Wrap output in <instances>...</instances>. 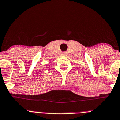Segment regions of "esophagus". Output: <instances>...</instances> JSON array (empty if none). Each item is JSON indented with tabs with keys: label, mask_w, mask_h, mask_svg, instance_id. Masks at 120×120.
I'll use <instances>...</instances> for the list:
<instances>
[{
	"label": "esophagus",
	"mask_w": 120,
	"mask_h": 120,
	"mask_svg": "<svg viewBox=\"0 0 120 120\" xmlns=\"http://www.w3.org/2000/svg\"><path fill=\"white\" fill-rule=\"evenodd\" d=\"M62 54H63V55H64V56H67V52H63V53H62Z\"/></svg>",
	"instance_id": "esophagus-1"
}]
</instances>
